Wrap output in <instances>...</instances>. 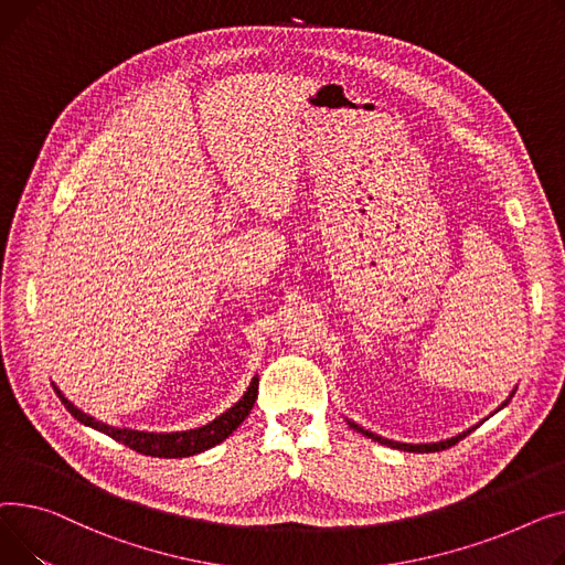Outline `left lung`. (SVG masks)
Wrapping results in <instances>:
<instances>
[{
	"label": "left lung",
	"mask_w": 565,
	"mask_h": 565,
	"mask_svg": "<svg viewBox=\"0 0 565 565\" xmlns=\"http://www.w3.org/2000/svg\"><path fill=\"white\" fill-rule=\"evenodd\" d=\"M507 404H509V402H504V404H502V408H504ZM349 426H351V428H355L358 434L367 436V438H372V440H376V443H381V445H387V447H392V449H402V451H415V454L443 451V449H449V447H454L458 440H462V438H466V436H470V430H466V434H460V436H456V438H449V440H443V443H434V445H404V443H394V440H385V438H381V436H374V434H370V430H364L362 426H358V424H353V422H349Z\"/></svg>",
	"instance_id": "obj_1"
}]
</instances>
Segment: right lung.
<instances>
[{
    "label": "right lung",
    "instance_id": "add662e5",
    "mask_svg": "<svg viewBox=\"0 0 565 565\" xmlns=\"http://www.w3.org/2000/svg\"><path fill=\"white\" fill-rule=\"evenodd\" d=\"M257 383L259 379L255 376L246 390V394L242 396V399L232 406L230 411H225L223 415H218L214 422L201 426V428H191V430H182V434H146V430H129V428H114V426H107L103 422H97L93 417H88L86 413H82L79 408H75L65 396L54 387V392L58 394L61 404L68 408V413L99 430V434H105L109 438H114L116 443H122L125 447L135 449L139 454H146V456H157V458H184V456H193V454H201L218 443H223L232 430H235L246 417L248 413L253 411V404L257 399Z\"/></svg>",
    "mask_w": 565,
    "mask_h": 565
}]
</instances>
